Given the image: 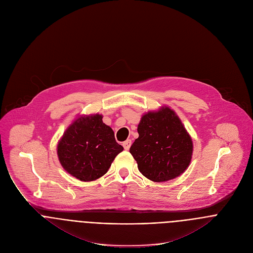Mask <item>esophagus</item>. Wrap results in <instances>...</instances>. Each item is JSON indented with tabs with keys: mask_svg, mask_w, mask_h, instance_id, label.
<instances>
[{
	"mask_svg": "<svg viewBox=\"0 0 253 253\" xmlns=\"http://www.w3.org/2000/svg\"><path fill=\"white\" fill-rule=\"evenodd\" d=\"M123 146H124V148H125L126 150H128V149L130 148V146H131V140H130V139H127L126 141H124V142H123Z\"/></svg>",
	"mask_w": 253,
	"mask_h": 253,
	"instance_id": "esophagus-1",
	"label": "esophagus"
}]
</instances>
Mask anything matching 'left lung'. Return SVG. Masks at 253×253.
Here are the masks:
<instances>
[{"mask_svg":"<svg viewBox=\"0 0 253 253\" xmlns=\"http://www.w3.org/2000/svg\"><path fill=\"white\" fill-rule=\"evenodd\" d=\"M139 136L130 147L139 172L154 182L177 178L187 169L193 143L177 114L169 107L144 114L137 127Z\"/></svg>","mask_w":253,"mask_h":253,"instance_id":"1","label":"left lung"}]
</instances>
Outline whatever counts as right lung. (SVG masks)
<instances>
[{
    "instance_id": "obj_1",
    "label": "right lung",
    "mask_w": 253,
    "mask_h": 253,
    "mask_svg": "<svg viewBox=\"0 0 253 253\" xmlns=\"http://www.w3.org/2000/svg\"><path fill=\"white\" fill-rule=\"evenodd\" d=\"M122 150L114 131L103 122L99 114L79 116L66 129L57 146L65 171L84 182L104 176Z\"/></svg>"
}]
</instances>
